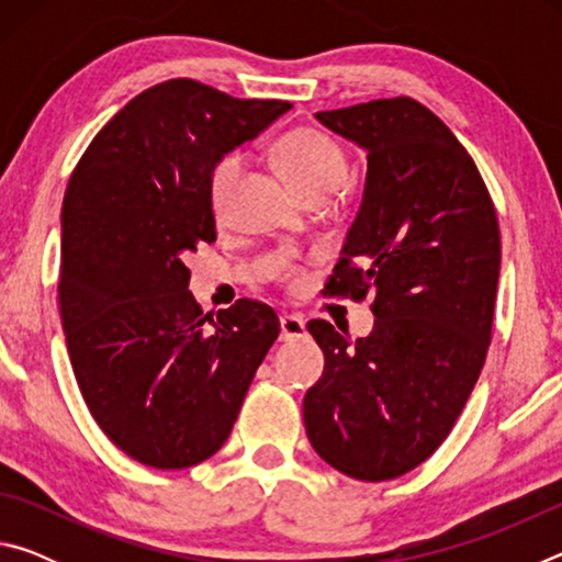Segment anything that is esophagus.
I'll return each mask as SVG.
<instances>
[{
	"instance_id": "34e87169",
	"label": "esophagus",
	"mask_w": 562,
	"mask_h": 562,
	"mask_svg": "<svg viewBox=\"0 0 562 562\" xmlns=\"http://www.w3.org/2000/svg\"><path fill=\"white\" fill-rule=\"evenodd\" d=\"M307 335V325L300 315H282L280 317V339L282 341H292Z\"/></svg>"
}]
</instances>
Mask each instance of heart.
I'll use <instances>...</instances> for the list:
<instances>
[{
  "mask_svg": "<svg viewBox=\"0 0 562 562\" xmlns=\"http://www.w3.org/2000/svg\"><path fill=\"white\" fill-rule=\"evenodd\" d=\"M274 160L302 198L312 193H335L347 176V158L337 140L317 128H294L284 133L274 144ZM240 168L243 158L237 154L223 156L215 164L211 183H207L215 215L223 213Z\"/></svg>",
  "mask_w": 562,
  "mask_h": 562,
  "instance_id": "obj_1",
  "label": "heart"
}]
</instances>
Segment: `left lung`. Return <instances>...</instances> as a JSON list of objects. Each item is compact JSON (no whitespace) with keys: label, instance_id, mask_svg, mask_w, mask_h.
Instances as JSON below:
<instances>
[{"label":"left lung","instance_id":"8db88e82","mask_svg":"<svg viewBox=\"0 0 562 562\" xmlns=\"http://www.w3.org/2000/svg\"><path fill=\"white\" fill-rule=\"evenodd\" d=\"M315 119L367 150L359 213L331 294H374V329H307L325 372L302 402L312 449L357 481H389L439 449L486 361L501 272L496 211L449 126L396 97Z\"/></svg>","mask_w":562,"mask_h":562}]
</instances>
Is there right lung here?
Masks as SVG:
<instances>
[{
	"label": "right lung",
	"mask_w": 562,
	"mask_h": 562,
	"mask_svg": "<svg viewBox=\"0 0 562 562\" xmlns=\"http://www.w3.org/2000/svg\"><path fill=\"white\" fill-rule=\"evenodd\" d=\"M290 111L170 79L128 101L74 168L61 207L59 310L76 382L101 431L154 469L227 441L280 319L235 302L203 315L186 255L215 240L217 160Z\"/></svg>",
	"instance_id": "right-lung-1"
}]
</instances>
